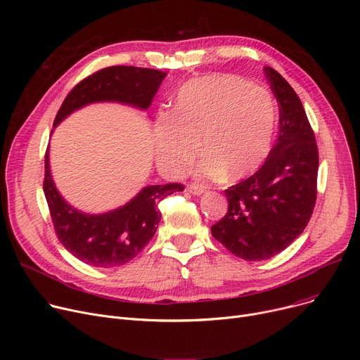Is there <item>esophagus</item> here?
I'll return each instance as SVG.
<instances>
[{
    "label": "esophagus",
    "instance_id": "esophagus-1",
    "mask_svg": "<svg viewBox=\"0 0 360 360\" xmlns=\"http://www.w3.org/2000/svg\"><path fill=\"white\" fill-rule=\"evenodd\" d=\"M186 191L191 193L193 195H200L205 191V186L204 185H198V184H190L186 186Z\"/></svg>",
    "mask_w": 360,
    "mask_h": 360
}]
</instances>
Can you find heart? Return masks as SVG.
<instances>
[{
  "label": "heart",
  "instance_id": "heart-1",
  "mask_svg": "<svg viewBox=\"0 0 360 360\" xmlns=\"http://www.w3.org/2000/svg\"><path fill=\"white\" fill-rule=\"evenodd\" d=\"M276 124V102L264 87L228 74L193 79L179 89L175 109L159 113L158 163L167 174L182 172L200 141L201 176L242 179L267 159Z\"/></svg>",
  "mask_w": 360,
  "mask_h": 360
}]
</instances>
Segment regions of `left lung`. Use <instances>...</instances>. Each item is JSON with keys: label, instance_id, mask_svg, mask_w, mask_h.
Instances as JSON below:
<instances>
[{"label": "left lung", "instance_id": "obj_1", "mask_svg": "<svg viewBox=\"0 0 360 360\" xmlns=\"http://www.w3.org/2000/svg\"><path fill=\"white\" fill-rule=\"evenodd\" d=\"M264 72L278 103V137L264 165L224 191L228 213L212 235L233 255L267 259L304 232L316 201L318 147L304 106L271 67Z\"/></svg>", "mask_w": 360, "mask_h": 360}]
</instances>
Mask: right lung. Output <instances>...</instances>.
<instances>
[{
  "label": "right lung",
  "instance_id": "right-lung-1",
  "mask_svg": "<svg viewBox=\"0 0 360 360\" xmlns=\"http://www.w3.org/2000/svg\"><path fill=\"white\" fill-rule=\"evenodd\" d=\"M166 72L151 68L113 65L93 72L67 94L53 127L75 109L93 102H121L147 109ZM182 184L146 186L125 205L103 214H84L72 209L56 191L45 153L44 193L56 238L75 258L91 267H118L137 257L156 233L162 213L158 204L182 191Z\"/></svg>",
  "mask_w": 360,
  "mask_h": 360
}]
</instances>
